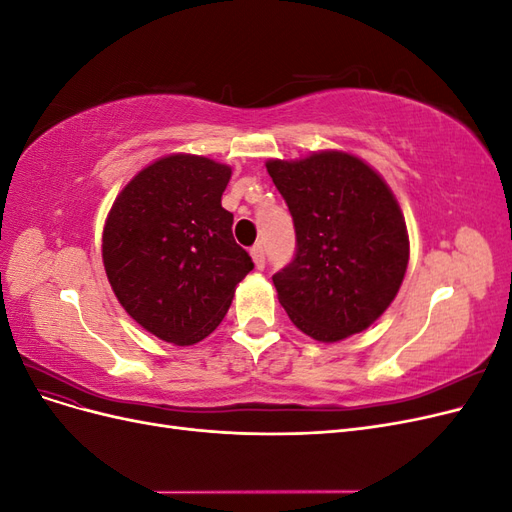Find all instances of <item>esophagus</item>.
<instances>
[{
    "label": "esophagus",
    "instance_id": "1",
    "mask_svg": "<svg viewBox=\"0 0 512 512\" xmlns=\"http://www.w3.org/2000/svg\"><path fill=\"white\" fill-rule=\"evenodd\" d=\"M250 254H252L254 265L258 269H265V247H262V243H256L252 250H250Z\"/></svg>",
    "mask_w": 512,
    "mask_h": 512
}]
</instances>
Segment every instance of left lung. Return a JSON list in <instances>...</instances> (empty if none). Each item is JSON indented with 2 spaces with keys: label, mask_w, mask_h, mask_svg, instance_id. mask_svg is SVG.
<instances>
[{
  "label": "left lung",
  "mask_w": 512,
  "mask_h": 512,
  "mask_svg": "<svg viewBox=\"0 0 512 512\" xmlns=\"http://www.w3.org/2000/svg\"><path fill=\"white\" fill-rule=\"evenodd\" d=\"M284 196L297 250L273 275L282 307L318 342L361 333L404 282L410 243L389 185L363 160L322 151L267 162Z\"/></svg>",
  "instance_id": "left-lung-1"
}]
</instances>
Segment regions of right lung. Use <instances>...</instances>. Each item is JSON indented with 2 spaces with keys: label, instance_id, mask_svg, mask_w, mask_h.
<instances>
[{
  "label": "right lung",
  "instance_id": "right-lung-1",
  "mask_svg": "<svg viewBox=\"0 0 512 512\" xmlns=\"http://www.w3.org/2000/svg\"><path fill=\"white\" fill-rule=\"evenodd\" d=\"M230 168L168 156L143 168L108 213L102 258L123 309L149 333L192 346L226 316L254 262L222 207Z\"/></svg>",
  "mask_w": 512,
  "mask_h": 512
}]
</instances>
